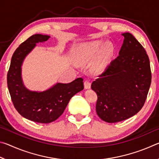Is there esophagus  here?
Masks as SVG:
<instances>
[{
    "label": "esophagus",
    "instance_id": "1",
    "mask_svg": "<svg viewBox=\"0 0 159 159\" xmlns=\"http://www.w3.org/2000/svg\"><path fill=\"white\" fill-rule=\"evenodd\" d=\"M84 87L85 89H90L91 87V83L89 80H86L84 81Z\"/></svg>",
    "mask_w": 159,
    "mask_h": 159
}]
</instances>
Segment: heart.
Wrapping results in <instances>:
<instances>
[{"instance_id": "b5f03b06", "label": "heart", "mask_w": 159, "mask_h": 159, "mask_svg": "<svg viewBox=\"0 0 159 159\" xmlns=\"http://www.w3.org/2000/svg\"><path fill=\"white\" fill-rule=\"evenodd\" d=\"M99 53L97 60L93 64L95 71H101L108 64L114 53V47L112 44H104L102 41H95L83 45L77 53V57L82 61L92 60Z\"/></svg>"}]
</instances>
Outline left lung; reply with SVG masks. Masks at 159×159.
I'll list each match as a JSON object with an SVG mask.
<instances>
[{
  "label": "left lung",
  "mask_w": 159,
  "mask_h": 159,
  "mask_svg": "<svg viewBox=\"0 0 159 159\" xmlns=\"http://www.w3.org/2000/svg\"><path fill=\"white\" fill-rule=\"evenodd\" d=\"M122 36L124 41L119 55L91 85L98 95L97 114L107 123L122 121L140 111L152 82L144 48L131 34Z\"/></svg>",
  "instance_id": "1"
}]
</instances>
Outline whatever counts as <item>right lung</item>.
I'll list each match as a JSON object with an SVG mask.
<instances>
[{
    "label": "right lung",
    "mask_w": 159,
    "mask_h": 159,
    "mask_svg": "<svg viewBox=\"0 0 159 159\" xmlns=\"http://www.w3.org/2000/svg\"><path fill=\"white\" fill-rule=\"evenodd\" d=\"M47 35L35 34L19 46L13 54L7 72V82L12 103L19 114L32 121L49 123L63 114L75 94L84 88L83 79L78 78L69 83H57L43 92L31 91L21 79V64L36 43L49 39Z\"/></svg>",
    "instance_id": "obj_1"
}]
</instances>
